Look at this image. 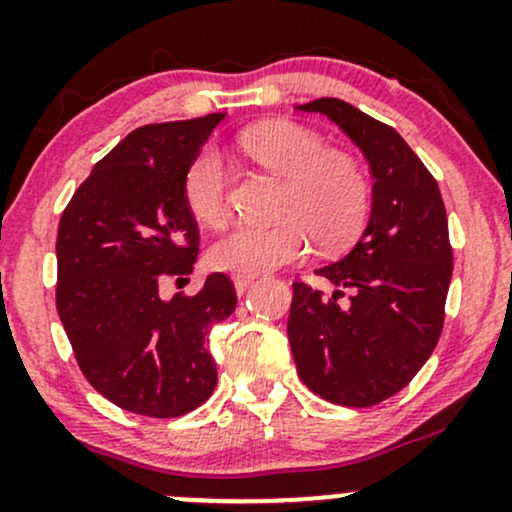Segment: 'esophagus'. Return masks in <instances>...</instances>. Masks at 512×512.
Instances as JSON below:
<instances>
[{"instance_id":"obj_1","label":"esophagus","mask_w":512,"mask_h":512,"mask_svg":"<svg viewBox=\"0 0 512 512\" xmlns=\"http://www.w3.org/2000/svg\"><path fill=\"white\" fill-rule=\"evenodd\" d=\"M255 281V274H233V286L236 291H245Z\"/></svg>"}]
</instances>
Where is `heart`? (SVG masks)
<instances>
[{
  "instance_id": "heart-1",
  "label": "heart",
  "mask_w": 512,
  "mask_h": 512,
  "mask_svg": "<svg viewBox=\"0 0 512 512\" xmlns=\"http://www.w3.org/2000/svg\"><path fill=\"white\" fill-rule=\"evenodd\" d=\"M240 146L264 168L286 178L276 223L238 221L211 243L209 262L236 274H262L301 260L310 233L325 248H339L361 231L368 216L366 173L351 156L327 151L325 139L296 122L274 120L245 129ZM228 168L216 146L192 158L182 182L185 202L202 223H219L228 209Z\"/></svg>"
}]
</instances>
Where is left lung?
<instances>
[{
  "instance_id": "8db88e82",
  "label": "left lung",
  "mask_w": 512,
  "mask_h": 512,
  "mask_svg": "<svg viewBox=\"0 0 512 512\" xmlns=\"http://www.w3.org/2000/svg\"><path fill=\"white\" fill-rule=\"evenodd\" d=\"M296 110L325 115L361 149L373 192L354 248L315 269L334 286L330 296L293 284L291 354L315 395L342 407H373L409 385L443 330L452 279L445 204L397 129L337 98Z\"/></svg>"
}]
</instances>
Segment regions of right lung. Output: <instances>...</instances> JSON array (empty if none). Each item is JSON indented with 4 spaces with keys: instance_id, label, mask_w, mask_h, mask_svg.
I'll return each mask as SVG.
<instances>
[{
    "instance_id": "obj_1",
    "label": "right lung",
    "mask_w": 512,
    "mask_h": 512,
    "mask_svg": "<svg viewBox=\"0 0 512 512\" xmlns=\"http://www.w3.org/2000/svg\"><path fill=\"white\" fill-rule=\"evenodd\" d=\"M223 113L146 125L93 166L57 228V313L88 383L120 409L173 419L216 387L209 332L236 310L226 274L161 298L187 276L199 233L182 182Z\"/></svg>"
}]
</instances>
